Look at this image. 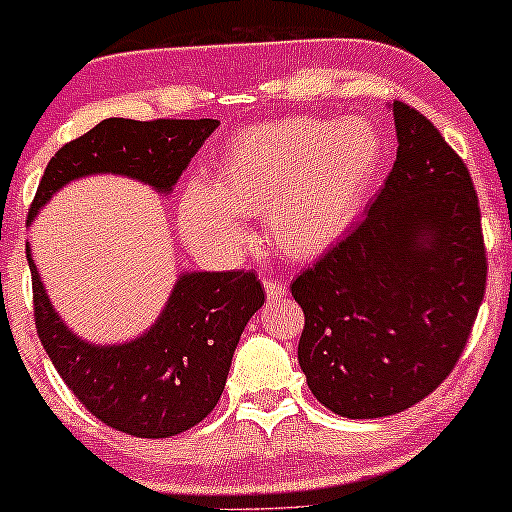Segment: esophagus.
I'll return each instance as SVG.
<instances>
[{"mask_svg": "<svg viewBox=\"0 0 512 512\" xmlns=\"http://www.w3.org/2000/svg\"><path fill=\"white\" fill-rule=\"evenodd\" d=\"M265 292H267V297H270V299H282V297H287V285H285V282L275 280V277H267Z\"/></svg>", "mask_w": 512, "mask_h": 512, "instance_id": "34e87169", "label": "esophagus"}]
</instances>
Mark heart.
<instances>
[{
    "label": "heart",
    "mask_w": 512,
    "mask_h": 512,
    "mask_svg": "<svg viewBox=\"0 0 512 512\" xmlns=\"http://www.w3.org/2000/svg\"><path fill=\"white\" fill-rule=\"evenodd\" d=\"M384 141L364 118H285L242 131L225 148L218 183L195 178L178 205L195 250L235 260L245 215L267 210V235L289 255L327 250L352 227L379 173Z\"/></svg>",
    "instance_id": "1"
}]
</instances>
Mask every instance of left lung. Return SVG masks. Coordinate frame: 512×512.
I'll return each instance as SVG.
<instances>
[{
  "label": "left lung",
  "mask_w": 512,
  "mask_h": 512,
  "mask_svg": "<svg viewBox=\"0 0 512 512\" xmlns=\"http://www.w3.org/2000/svg\"><path fill=\"white\" fill-rule=\"evenodd\" d=\"M391 108L399 148L384 188L289 285L309 389L347 418L399 414L436 391L466 349L488 277L466 163L423 113Z\"/></svg>",
  "instance_id": "8db88e82"
}]
</instances>
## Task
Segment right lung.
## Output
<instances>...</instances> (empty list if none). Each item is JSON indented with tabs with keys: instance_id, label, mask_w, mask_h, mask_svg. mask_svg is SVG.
Masks as SVG:
<instances>
[{
	"instance_id": "add662e5",
	"label": "right lung",
	"mask_w": 512,
	"mask_h": 512,
	"mask_svg": "<svg viewBox=\"0 0 512 512\" xmlns=\"http://www.w3.org/2000/svg\"><path fill=\"white\" fill-rule=\"evenodd\" d=\"M215 128L213 118H106L49 160L27 223L56 190L84 175H128L158 193H170ZM27 260L36 334L51 364L98 421L138 438L183 433L218 406L242 329L265 304V289L255 272H185L146 334L126 344L98 347L61 322L29 245Z\"/></svg>"
}]
</instances>
